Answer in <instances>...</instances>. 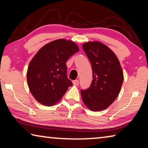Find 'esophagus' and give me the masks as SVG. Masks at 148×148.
<instances>
[{
    "label": "esophagus",
    "instance_id": "1",
    "mask_svg": "<svg viewBox=\"0 0 148 148\" xmlns=\"http://www.w3.org/2000/svg\"><path fill=\"white\" fill-rule=\"evenodd\" d=\"M73 84L74 86H78V85H79V80L73 81Z\"/></svg>",
    "mask_w": 148,
    "mask_h": 148
}]
</instances>
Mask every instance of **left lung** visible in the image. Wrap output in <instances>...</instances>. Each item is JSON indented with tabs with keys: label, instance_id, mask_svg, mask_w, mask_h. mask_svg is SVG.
<instances>
[{
	"label": "left lung",
	"instance_id": "8db88e82",
	"mask_svg": "<svg viewBox=\"0 0 148 148\" xmlns=\"http://www.w3.org/2000/svg\"><path fill=\"white\" fill-rule=\"evenodd\" d=\"M92 68L93 80L90 88L81 90L83 102L90 110L100 111L115 100L123 82V73L115 54L99 42L82 46Z\"/></svg>",
	"mask_w": 148,
	"mask_h": 148
}]
</instances>
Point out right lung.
<instances>
[{
	"label": "right lung",
	"instance_id": "add662e5",
	"mask_svg": "<svg viewBox=\"0 0 148 148\" xmlns=\"http://www.w3.org/2000/svg\"><path fill=\"white\" fill-rule=\"evenodd\" d=\"M78 51L73 42L60 39L46 44L34 56L28 66L27 79L30 92L38 102L52 106L73 86L66 76V62Z\"/></svg>",
	"mask_w": 148,
	"mask_h": 148
}]
</instances>
